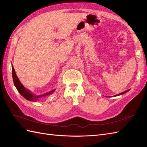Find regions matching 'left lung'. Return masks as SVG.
I'll return each instance as SVG.
<instances>
[{
	"mask_svg": "<svg viewBox=\"0 0 147 147\" xmlns=\"http://www.w3.org/2000/svg\"><path fill=\"white\" fill-rule=\"evenodd\" d=\"M129 91V90H127V91H124V92H123L119 93V94H117V95H115V96H119V95H122V94H125L126 92H127Z\"/></svg>",
	"mask_w": 147,
	"mask_h": 147,
	"instance_id": "left-lung-1",
	"label": "left lung"
}]
</instances>
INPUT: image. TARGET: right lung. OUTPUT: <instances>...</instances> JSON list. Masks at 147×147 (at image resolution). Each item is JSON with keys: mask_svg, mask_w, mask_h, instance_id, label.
<instances>
[{"mask_svg": "<svg viewBox=\"0 0 147 147\" xmlns=\"http://www.w3.org/2000/svg\"><path fill=\"white\" fill-rule=\"evenodd\" d=\"M12 76H13V82H14V84L16 86L17 90L18 91V92L20 93L21 96H23L26 99H27L28 100L35 102V101H37L38 99H39L40 98H41V97H42L50 95L55 91V90H52L50 92H47V93H45V94H42V95H38V96L34 95L32 92H30V91H29L28 90H27V89H26L23 84H21V83L19 80L18 78V77L16 76L15 69H14V67H13V65H12Z\"/></svg>", "mask_w": 147, "mask_h": 147, "instance_id": "add662e5", "label": "right lung"}]
</instances>
